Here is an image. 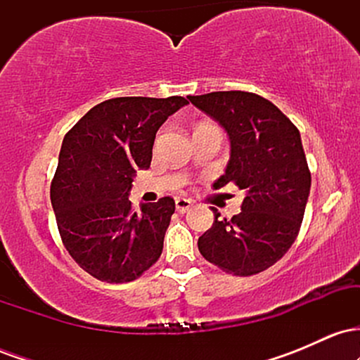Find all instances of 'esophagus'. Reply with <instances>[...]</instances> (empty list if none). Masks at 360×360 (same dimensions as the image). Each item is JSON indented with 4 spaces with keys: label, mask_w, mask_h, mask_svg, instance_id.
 Segmentation results:
<instances>
[{
    "label": "esophagus",
    "mask_w": 360,
    "mask_h": 360,
    "mask_svg": "<svg viewBox=\"0 0 360 360\" xmlns=\"http://www.w3.org/2000/svg\"><path fill=\"white\" fill-rule=\"evenodd\" d=\"M193 206V200L188 198H176V210L179 213H186Z\"/></svg>",
    "instance_id": "obj_1"
}]
</instances>
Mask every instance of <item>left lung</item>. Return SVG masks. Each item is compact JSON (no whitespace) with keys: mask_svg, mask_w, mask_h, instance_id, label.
<instances>
[{"mask_svg":"<svg viewBox=\"0 0 360 360\" xmlns=\"http://www.w3.org/2000/svg\"><path fill=\"white\" fill-rule=\"evenodd\" d=\"M188 100L230 139V160L214 189L233 183L245 191L242 212L232 218H220L212 206L214 221L198 249L229 274H259L286 254L303 221L311 174L300 130L254 93L214 91Z\"/></svg>","mask_w":360,"mask_h":360,"instance_id":"left-lung-1","label":"left lung"}]
</instances>
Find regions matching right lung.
Instances as JSON below:
<instances>
[{"instance_id":"right-lung-1","label":"right lung","mask_w":360,"mask_h":360,"mask_svg":"<svg viewBox=\"0 0 360 360\" xmlns=\"http://www.w3.org/2000/svg\"><path fill=\"white\" fill-rule=\"evenodd\" d=\"M188 105L183 96H127L91 108L62 140L51 201L62 243L93 278L130 283L162 254L176 203L128 200L134 176L150 167L155 134Z\"/></svg>"}]
</instances>
